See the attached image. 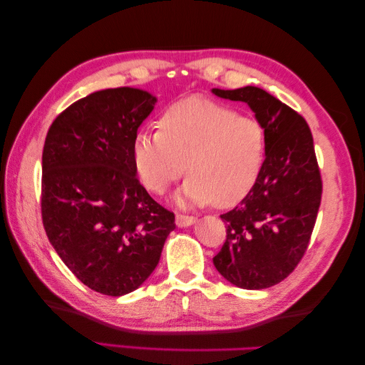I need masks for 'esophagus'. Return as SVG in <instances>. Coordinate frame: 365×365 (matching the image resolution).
Segmentation results:
<instances>
[{"label": "esophagus", "instance_id": "1", "mask_svg": "<svg viewBox=\"0 0 365 365\" xmlns=\"http://www.w3.org/2000/svg\"><path fill=\"white\" fill-rule=\"evenodd\" d=\"M197 222L195 217H189V215H181V213H176V225L179 228H187V226L194 225Z\"/></svg>", "mask_w": 365, "mask_h": 365}]
</instances>
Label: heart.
I'll return each mask as SVG.
<instances>
[{
    "mask_svg": "<svg viewBox=\"0 0 365 365\" xmlns=\"http://www.w3.org/2000/svg\"><path fill=\"white\" fill-rule=\"evenodd\" d=\"M161 129L137 134L134 163L143 186L163 194L184 173L179 205L232 207L260 176L265 160V129L254 118L205 98L170 106Z\"/></svg>",
    "mask_w": 365,
    "mask_h": 365,
    "instance_id": "b5f03b06",
    "label": "heart"
}]
</instances>
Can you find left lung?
Returning a JSON list of instances; mask_svg holds the SVG:
<instances>
[{
  "label": "left lung",
  "instance_id": "8db88e82",
  "mask_svg": "<svg viewBox=\"0 0 365 365\" xmlns=\"http://www.w3.org/2000/svg\"><path fill=\"white\" fill-rule=\"evenodd\" d=\"M244 101L265 129V160L252 190L222 215L226 241L213 257L225 279L265 289L288 277L306 254L322 200V178L306 119L264 88H212Z\"/></svg>",
  "mask_w": 365,
  "mask_h": 365
}]
</instances>
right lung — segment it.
I'll return each instance as SVG.
<instances>
[{
	"instance_id": "add662e5",
	"label": "right lung",
	"mask_w": 365,
	"mask_h": 365,
	"mask_svg": "<svg viewBox=\"0 0 365 365\" xmlns=\"http://www.w3.org/2000/svg\"><path fill=\"white\" fill-rule=\"evenodd\" d=\"M157 97L119 87L77 100L48 130L41 218L66 267L88 288L124 296L158 265L175 213L137 179L134 140Z\"/></svg>"
}]
</instances>
